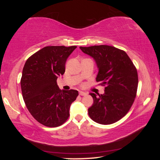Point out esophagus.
Listing matches in <instances>:
<instances>
[{"mask_svg": "<svg viewBox=\"0 0 160 160\" xmlns=\"http://www.w3.org/2000/svg\"><path fill=\"white\" fill-rule=\"evenodd\" d=\"M79 94L80 95H81V96H85V95H87V94L86 92H82V91H79Z\"/></svg>", "mask_w": 160, "mask_h": 160, "instance_id": "34e87169", "label": "esophagus"}]
</instances>
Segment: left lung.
Instances as JSON below:
<instances>
[{"label":"left lung","instance_id":"8db88e82","mask_svg":"<svg viewBox=\"0 0 160 160\" xmlns=\"http://www.w3.org/2000/svg\"><path fill=\"white\" fill-rule=\"evenodd\" d=\"M80 48L95 61L98 68L96 80L106 85L103 94L90 93L93 104L88 109V114L99 124L115 123L128 113L134 102L138 84L137 70L125 51L114 47Z\"/></svg>","mask_w":160,"mask_h":160}]
</instances>
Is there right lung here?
<instances>
[{
  "label": "right lung",
  "mask_w": 160,
  "mask_h": 160,
  "mask_svg": "<svg viewBox=\"0 0 160 160\" xmlns=\"http://www.w3.org/2000/svg\"><path fill=\"white\" fill-rule=\"evenodd\" d=\"M77 47L48 46L30 56L24 66L20 81L26 107L32 116L48 127L63 124L78 92L61 90L56 80L65 72L68 56Z\"/></svg>",
  "instance_id": "right-lung-1"
}]
</instances>
